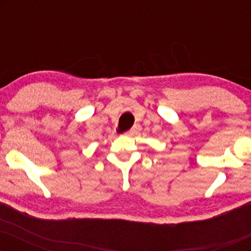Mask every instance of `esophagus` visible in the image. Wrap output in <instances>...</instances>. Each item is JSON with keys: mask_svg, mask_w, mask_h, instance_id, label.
I'll list each match as a JSON object with an SVG mask.
<instances>
[{"mask_svg": "<svg viewBox=\"0 0 251 251\" xmlns=\"http://www.w3.org/2000/svg\"><path fill=\"white\" fill-rule=\"evenodd\" d=\"M137 132H138V127H137V126H135V127H133L132 129H129V131L125 132V134L128 135V137H131V135L135 134V133H137Z\"/></svg>", "mask_w": 251, "mask_h": 251, "instance_id": "obj_1", "label": "esophagus"}]
</instances>
